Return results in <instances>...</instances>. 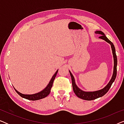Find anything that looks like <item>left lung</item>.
<instances>
[{
	"mask_svg": "<svg viewBox=\"0 0 124 124\" xmlns=\"http://www.w3.org/2000/svg\"><path fill=\"white\" fill-rule=\"evenodd\" d=\"M95 33L101 35V36L99 37V38L104 40L105 41L108 42V43H109L111 46V48L112 50V54L113 56V60H114L113 73L111 80H110L109 83H108L103 89L96 91H87V92H86V91L81 90L80 89H79V88L77 87V86L76 85L75 83V80H74L73 76V74L71 73V72L69 71V73H70L71 76V78H72V87L73 89L74 93H75L76 95H77L78 98L84 100H86V101H92V100L97 99L98 98L101 97V96L104 95L109 90L112 84H113V82H114L115 79H116L117 75V59L116 50H115L114 45H113V44L112 43V42L110 41V40L107 38V37L101 31H96Z\"/></svg>",
	"mask_w": 124,
	"mask_h": 124,
	"instance_id": "obj_1",
	"label": "left lung"
}]
</instances>
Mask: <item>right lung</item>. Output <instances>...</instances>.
<instances>
[{"instance_id":"right-lung-1","label":"right lung","mask_w":124,"mask_h":124,"mask_svg":"<svg viewBox=\"0 0 124 124\" xmlns=\"http://www.w3.org/2000/svg\"><path fill=\"white\" fill-rule=\"evenodd\" d=\"M57 72H58V70H57L54 75L52 76V78L51 79V80L49 82V84L47 85L46 87L45 88V89H43V90L40 91V92H39L38 93H36V94H31V95H26V94H23L18 92V91H17L16 89H15V91H16V93L19 95L20 96H21L22 98H25V99L30 100V101H37V100H39L41 99H43V98L46 97L47 96H48L49 94L50 93L52 85H53V82L54 79H55L57 73Z\"/></svg>"}]
</instances>
